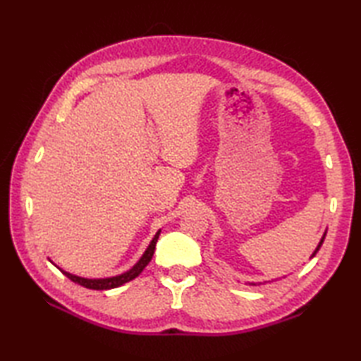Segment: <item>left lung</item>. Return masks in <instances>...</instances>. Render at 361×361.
<instances>
[{"mask_svg":"<svg viewBox=\"0 0 361 361\" xmlns=\"http://www.w3.org/2000/svg\"><path fill=\"white\" fill-rule=\"evenodd\" d=\"M326 233H327V231H324L323 237H321V240H319V243L317 245V248H315V251H313V252H312V255H310V259H312V257H315V255H317V252L319 251V248H321V245H323V242H324V239H326ZM259 283H260V282H250V286H259Z\"/></svg>","mask_w":361,"mask_h":361,"instance_id":"left-lung-1","label":"left lung"}]
</instances>
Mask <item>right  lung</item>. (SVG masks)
<instances>
[{"label": "right lung", "mask_w": 361, "mask_h": 361, "mask_svg": "<svg viewBox=\"0 0 361 361\" xmlns=\"http://www.w3.org/2000/svg\"><path fill=\"white\" fill-rule=\"evenodd\" d=\"M159 233H161V229H159V231H157L155 235H153V239L150 240L149 247L145 248L144 255L140 257V260H137V262L132 268H130V270L121 273V274H116V276H110V278H94V279L82 278V276H78V274H73V273H68V271L62 270V268L54 264L51 259H49V262H52L54 265H56L59 270L66 276V278H70L73 282L79 283V286L85 287V288H90V290H110V288H116V287L124 286V283L135 279L136 276H140L144 268L149 265V262H150L152 257H153V252H155V247H157Z\"/></svg>", "instance_id": "1"}]
</instances>
